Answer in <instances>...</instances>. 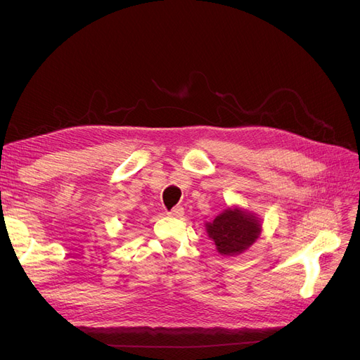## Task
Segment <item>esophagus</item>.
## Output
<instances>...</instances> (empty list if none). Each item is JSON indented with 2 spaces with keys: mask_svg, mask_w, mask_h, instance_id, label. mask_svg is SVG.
<instances>
[{
  "mask_svg": "<svg viewBox=\"0 0 360 360\" xmlns=\"http://www.w3.org/2000/svg\"><path fill=\"white\" fill-rule=\"evenodd\" d=\"M168 214L172 217H181L184 214V209L181 205H177V207H174V209Z\"/></svg>",
  "mask_w": 360,
  "mask_h": 360,
  "instance_id": "esophagus-1",
  "label": "esophagus"
}]
</instances>
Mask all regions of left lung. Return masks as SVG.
Segmentation results:
<instances>
[{
	"mask_svg": "<svg viewBox=\"0 0 360 360\" xmlns=\"http://www.w3.org/2000/svg\"><path fill=\"white\" fill-rule=\"evenodd\" d=\"M205 230L214 242L217 252L234 257L255 243L261 233V222L255 213L233 207L216 216L213 222H207Z\"/></svg>",
	"mask_w": 360,
	"mask_h": 360,
	"instance_id": "left-lung-1",
	"label": "left lung"
}]
</instances>
